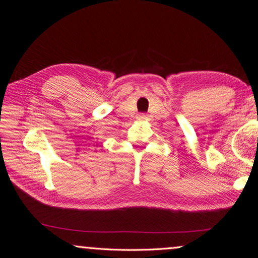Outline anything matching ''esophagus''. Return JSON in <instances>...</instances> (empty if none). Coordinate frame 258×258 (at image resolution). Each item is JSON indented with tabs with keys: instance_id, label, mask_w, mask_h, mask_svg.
<instances>
[{
	"instance_id": "34e87169",
	"label": "esophagus",
	"mask_w": 258,
	"mask_h": 258,
	"mask_svg": "<svg viewBox=\"0 0 258 258\" xmlns=\"http://www.w3.org/2000/svg\"><path fill=\"white\" fill-rule=\"evenodd\" d=\"M145 118H147V115L143 114V113L138 115V119H145Z\"/></svg>"
}]
</instances>
